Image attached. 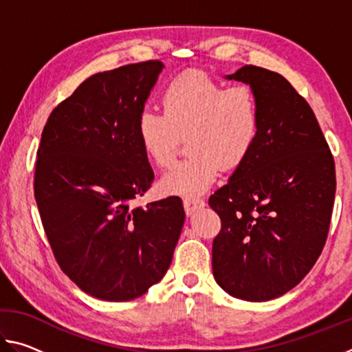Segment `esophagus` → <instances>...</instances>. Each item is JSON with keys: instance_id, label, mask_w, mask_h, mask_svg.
Here are the masks:
<instances>
[{"instance_id": "1", "label": "esophagus", "mask_w": 352, "mask_h": 352, "mask_svg": "<svg viewBox=\"0 0 352 352\" xmlns=\"http://www.w3.org/2000/svg\"><path fill=\"white\" fill-rule=\"evenodd\" d=\"M183 206L184 211H186L188 216H190L194 211L200 210V208L205 206V201L201 199H195V197H189V199H183Z\"/></svg>"}]
</instances>
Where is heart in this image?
<instances>
[{
    "mask_svg": "<svg viewBox=\"0 0 352 352\" xmlns=\"http://www.w3.org/2000/svg\"><path fill=\"white\" fill-rule=\"evenodd\" d=\"M163 115L146 110L138 118V141L148 162L160 169L174 162L182 138L190 157L160 180L169 195L197 197L220 170L245 163L259 138L261 111L256 93L245 83L226 87L201 71L175 77L162 94Z\"/></svg>",
    "mask_w": 352,
    "mask_h": 352,
    "instance_id": "1",
    "label": "heart"
}]
</instances>
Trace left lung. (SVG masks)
<instances>
[{"instance_id":"obj_1","label":"left lung","mask_w":352,"mask_h":352,"mask_svg":"<svg viewBox=\"0 0 352 352\" xmlns=\"http://www.w3.org/2000/svg\"><path fill=\"white\" fill-rule=\"evenodd\" d=\"M226 77L254 90L261 130L245 163L210 197L222 222L212 273L230 295L269 301L300 284L323 252L336 164L311 105L285 77L254 65Z\"/></svg>"}]
</instances>
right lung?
<instances>
[{"label": "right lung", "mask_w": 352, "mask_h": 352, "mask_svg": "<svg viewBox=\"0 0 352 352\" xmlns=\"http://www.w3.org/2000/svg\"><path fill=\"white\" fill-rule=\"evenodd\" d=\"M162 69L147 60L88 77L41 132L34 195L47 242L65 275L99 300L146 294L183 228L178 197L132 206L153 182L136 126Z\"/></svg>", "instance_id": "right-lung-1"}]
</instances>
